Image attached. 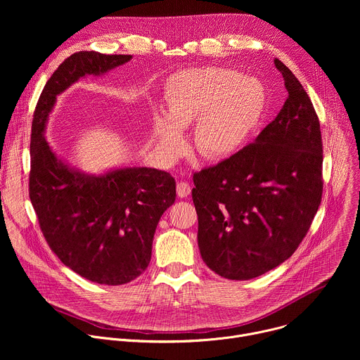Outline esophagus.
Listing matches in <instances>:
<instances>
[{
	"label": "esophagus",
	"instance_id": "34e87169",
	"mask_svg": "<svg viewBox=\"0 0 360 360\" xmlns=\"http://www.w3.org/2000/svg\"><path fill=\"white\" fill-rule=\"evenodd\" d=\"M191 191H192V188H191V185H189L188 182H185V181L178 182V185H176V193H178L179 198H186V196H189V195H191Z\"/></svg>",
	"mask_w": 360,
	"mask_h": 360
}]
</instances>
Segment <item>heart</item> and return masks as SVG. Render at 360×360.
<instances>
[{"instance_id": "b5f03b06", "label": "heart", "mask_w": 360, "mask_h": 360, "mask_svg": "<svg viewBox=\"0 0 360 360\" xmlns=\"http://www.w3.org/2000/svg\"><path fill=\"white\" fill-rule=\"evenodd\" d=\"M266 105L262 84L221 67L191 68L169 78L167 117L153 127L168 158L184 149L182 129L198 121L193 143L203 158L218 160L238 150L259 124Z\"/></svg>"}]
</instances>
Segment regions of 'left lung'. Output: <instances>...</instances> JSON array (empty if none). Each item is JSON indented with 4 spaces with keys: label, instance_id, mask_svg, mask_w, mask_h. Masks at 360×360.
Returning a JSON list of instances; mask_svg holds the SVG:
<instances>
[{
    "label": "left lung",
    "instance_id": "1",
    "mask_svg": "<svg viewBox=\"0 0 360 360\" xmlns=\"http://www.w3.org/2000/svg\"><path fill=\"white\" fill-rule=\"evenodd\" d=\"M288 98L276 118L228 160L193 174L198 245L222 278L248 281L297 249L323 192L321 124L309 95L278 58Z\"/></svg>",
    "mask_w": 360,
    "mask_h": 360
}]
</instances>
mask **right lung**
<instances>
[{
	"instance_id": "add662e5",
	"label": "right lung",
	"mask_w": 360,
	"mask_h": 360,
	"mask_svg": "<svg viewBox=\"0 0 360 360\" xmlns=\"http://www.w3.org/2000/svg\"><path fill=\"white\" fill-rule=\"evenodd\" d=\"M131 56L79 51L45 84L31 129L30 199L41 232L58 259L101 285H124L149 265L162 214L175 202L176 182L153 168H122L92 176L61 162L44 138L57 95L86 74L99 75Z\"/></svg>"
}]
</instances>
